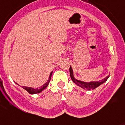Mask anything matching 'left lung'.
<instances>
[{"mask_svg":"<svg viewBox=\"0 0 125 125\" xmlns=\"http://www.w3.org/2000/svg\"><path fill=\"white\" fill-rule=\"evenodd\" d=\"M70 77L72 79V81L77 84V85L80 86V87L83 88V89H87V90H93L94 89L100 85H102V83H104V82H106L107 80L109 79V75H108L107 77H105V79H102V80H99V81H93V82H85L81 81V80H79L76 79L73 76V70H72V67H70Z\"/></svg>","mask_w":125,"mask_h":125,"instance_id":"8db88e82","label":"left lung"}]
</instances>
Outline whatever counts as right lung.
Listing matches in <instances>:
<instances>
[{"instance_id":"1","label":"right lung","mask_w":125,"mask_h":125,"mask_svg":"<svg viewBox=\"0 0 125 125\" xmlns=\"http://www.w3.org/2000/svg\"><path fill=\"white\" fill-rule=\"evenodd\" d=\"M52 72L50 74V76H49V78H48V80H47V82L45 83V84H43L42 86L40 87H38V88H33V87H26V86H22V88H23L24 89L27 91L28 93H29L30 94H37V93H40L45 89L47 86H48V83L50 82V80H51V77H52Z\"/></svg>"}]
</instances>
